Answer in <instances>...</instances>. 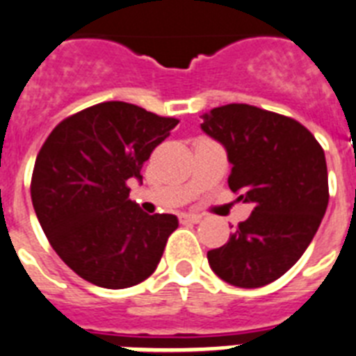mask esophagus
<instances>
[{"instance_id": "1", "label": "esophagus", "mask_w": 356, "mask_h": 356, "mask_svg": "<svg viewBox=\"0 0 356 356\" xmlns=\"http://www.w3.org/2000/svg\"><path fill=\"white\" fill-rule=\"evenodd\" d=\"M178 220H180V224H198L202 216L198 214H189V213H181L178 214Z\"/></svg>"}]
</instances>
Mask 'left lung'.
Masks as SVG:
<instances>
[{
  "mask_svg": "<svg viewBox=\"0 0 356 356\" xmlns=\"http://www.w3.org/2000/svg\"><path fill=\"white\" fill-rule=\"evenodd\" d=\"M202 118V131L227 151L229 189L254 205L227 243L207 252L209 266L231 286H267L298 262L324 218V149L296 120L248 104L222 105Z\"/></svg>",
  "mask_w": 356,
  "mask_h": 356,
  "instance_id": "1",
  "label": "left lung"
}]
</instances>
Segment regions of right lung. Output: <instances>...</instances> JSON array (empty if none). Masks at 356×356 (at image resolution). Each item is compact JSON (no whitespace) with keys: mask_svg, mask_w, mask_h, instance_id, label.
I'll return each instance as SVG.
<instances>
[{"mask_svg":"<svg viewBox=\"0 0 356 356\" xmlns=\"http://www.w3.org/2000/svg\"><path fill=\"white\" fill-rule=\"evenodd\" d=\"M176 118L125 102L72 114L49 134L31 181L32 205L52 249L94 286L125 289L154 273L175 214H147L129 198L143 163Z\"/></svg>","mask_w":356,"mask_h":356,"instance_id":"right-lung-1","label":"right lung"}]
</instances>
